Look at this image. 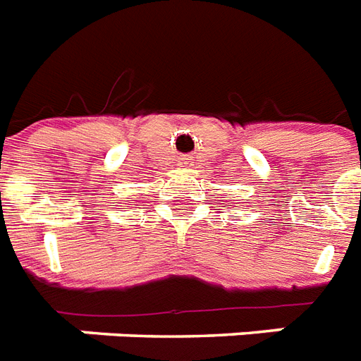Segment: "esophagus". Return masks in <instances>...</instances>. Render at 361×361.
<instances>
[{
    "label": "esophagus",
    "instance_id": "obj_1",
    "mask_svg": "<svg viewBox=\"0 0 361 361\" xmlns=\"http://www.w3.org/2000/svg\"><path fill=\"white\" fill-rule=\"evenodd\" d=\"M192 162V157L191 155H183L180 157V166H183V169H189Z\"/></svg>",
    "mask_w": 361,
    "mask_h": 361
}]
</instances>
